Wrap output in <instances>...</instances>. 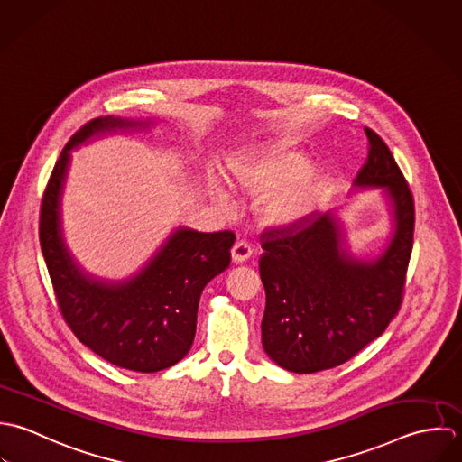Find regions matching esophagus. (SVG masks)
Returning <instances> with one entry per match:
<instances>
[{"instance_id":"1","label":"esophagus","mask_w":462,"mask_h":462,"mask_svg":"<svg viewBox=\"0 0 462 462\" xmlns=\"http://www.w3.org/2000/svg\"><path fill=\"white\" fill-rule=\"evenodd\" d=\"M254 254V248L246 243V241H237L234 246H232V261L236 264H241L245 261H248Z\"/></svg>"}]
</instances>
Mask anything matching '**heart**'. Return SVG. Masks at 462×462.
I'll use <instances>...</instances> for the list:
<instances>
[{
  "label": "heart",
  "mask_w": 462,
  "mask_h": 462,
  "mask_svg": "<svg viewBox=\"0 0 462 462\" xmlns=\"http://www.w3.org/2000/svg\"><path fill=\"white\" fill-rule=\"evenodd\" d=\"M228 171L243 192L263 198V217L277 226L307 223L325 207L332 190L327 170L310 168L303 153L282 143L237 153Z\"/></svg>",
  "instance_id": "obj_1"
}]
</instances>
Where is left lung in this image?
Listing matches in <instances>:
<instances>
[{"label": "left lung", "instance_id": "1", "mask_svg": "<svg viewBox=\"0 0 462 462\" xmlns=\"http://www.w3.org/2000/svg\"><path fill=\"white\" fill-rule=\"evenodd\" d=\"M354 187L382 189L393 217L387 248L350 254L341 219L327 210L303 225L263 232L266 289L263 346L280 368L316 373L350 361L398 314L414 239V199L387 144L371 130Z\"/></svg>", "mask_w": 462, "mask_h": 462}]
</instances>
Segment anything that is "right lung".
<instances>
[{
	"instance_id": "obj_1",
	"label": "right lung",
	"mask_w": 462,
	"mask_h": 462,
	"mask_svg": "<svg viewBox=\"0 0 462 462\" xmlns=\"http://www.w3.org/2000/svg\"><path fill=\"white\" fill-rule=\"evenodd\" d=\"M146 126L150 121L105 116L69 139L42 196L39 239L60 312L79 341L114 366L155 373L187 356L201 291L230 266L234 232L179 226L134 277L114 282L93 277L75 261L60 221L71 150L94 135Z\"/></svg>"
}]
</instances>
